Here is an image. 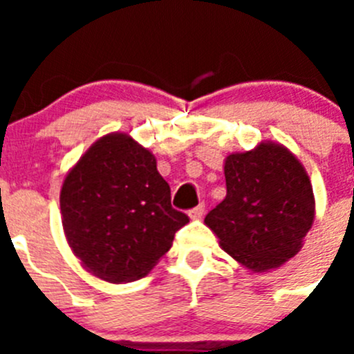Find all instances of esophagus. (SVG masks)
<instances>
[{
    "instance_id": "obj_1",
    "label": "esophagus",
    "mask_w": 354,
    "mask_h": 354,
    "mask_svg": "<svg viewBox=\"0 0 354 354\" xmlns=\"http://www.w3.org/2000/svg\"><path fill=\"white\" fill-rule=\"evenodd\" d=\"M204 212H205V205L198 204L196 207H193L192 211L187 212V214H189V218H192V220H200V218L204 216Z\"/></svg>"
}]
</instances>
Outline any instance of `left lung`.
Segmentation results:
<instances>
[{"label": "left lung", "instance_id": "8db88e82", "mask_svg": "<svg viewBox=\"0 0 354 354\" xmlns=\"http://www.w3.org/2000/svg\"><path fill=\"white\" fill-rule=\"evenodd\" d=\"M227 196L205 225L220 246L253 273L280 268L301 250L315 218L308 174L287 147L261 142L225 159Z\"/></svg>", "mask_w": 354, "mask_h": 354}]
</instances>
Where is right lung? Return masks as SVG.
<instances>
[{"instance_id": "right-lung-1", "label": "right lung", "mask_w": 354, "mask_h": 354, "mask_svg": "<svg viewBox=\"0 0 354 354\" xmlns=\"http://www.w3.org/2000/svg\"><path fill=\"white\" fill-rule=\"evenodd\" d=\"M62 225L72 253L93 277H145L189 221L175 211L154 154L126 133L97 140L65 175Z\"/></svg>"}]
</instances>
